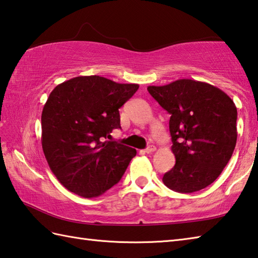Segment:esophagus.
<instances>
[{"instance_id": "34e87169", "label": "esophagus", "mask_w": 258, "mask_h": 258, "mask_svg": "<svg viewBox=\"0 0 258 258\" xmlns=\"http://www.w3.org/2000/svg\"><path fill=\"white\" fill-rule=\"evenodd\" d=\"M154 151H156V147H154V145H149V147L144 150L145 153H152Z\"/></svg>"}]
</instances>
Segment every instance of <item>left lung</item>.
Wrapping results in <instances>:
<instances>
[{
    "label": "left lung",
    "instance_id": "1",
    "mask_svg": "<svg viewBox=\"0 0 258 258\" xmlns=\"http://www.w3.org/2000/svg\"><path fill=\"white\" fill-rule=\"evenodd\" d=\"M148 91L170 114L176 163L163 175L168 188L194 193L212 184L230 160L237 142V108L219 88L180 79Z\"/></svg>",
    "mask_w": 258,
    "mask_h": 258
}]
</instances>
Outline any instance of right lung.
I'll list each match as a JSON object with an SVG mask.
<instances>
[{
	"instance_id": "right-lung-1",
	"label": "right lung",
	"mask_w": 258,
	"mask_h": 258,
	"mask_svg": "<svg viewBox=\"0 0 258 258\" xmlns=\"http://www.w3.org/2000/svg\"><path fill=\"white\" fill-rule=\"evenodd\" d=\"M138 89L89 76L70 79L50 92L41 113V145L65 188L90 199L120 180L137 150L106 139L120 128L118 109Z\"/></svg>"
}]
</instances>
